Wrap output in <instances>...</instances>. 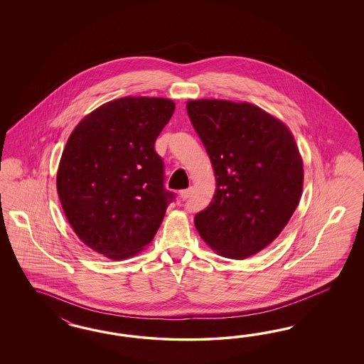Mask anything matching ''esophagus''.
Listing matches in <instances>:
<instances>
[{"mask_svg": "<svg viewBox=\"0 0 364 364\" xmlns=\"http://www.w3.org/2000/svg\"><path fill=\"white\" fill-rule=\"evenodd\" d=\"M191 193H192V188H188V189H183L181 192H180V198H183V200H187L189 196H191Z\"/></svg>", "mask_w": 364, "mask_h": 364, "instance_id": "esophagus-1", "label": "esophagus"}]
</instances>
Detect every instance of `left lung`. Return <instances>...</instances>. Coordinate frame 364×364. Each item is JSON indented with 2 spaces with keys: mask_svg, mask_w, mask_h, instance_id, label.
I'll list each match as a JSON object with an SVG mask.
<instances>
[{
  "mask_svg": "<svg viewBox=\"0 0 364 364\" xmlns=\"http://www.w3.org/2000/svg\"><path fill=\"white\" fill-rule=\"evenodd\" d=\"M188 116L216 177L210 205L195 216L204 242L242 260L275 240L298 207L303 161L292 133L265 110L227 100H192Z\"/></svg>",
  "mask_w": 364,
  "mask_h": 364,
  "instance_id": "obj_1",
  "label": "left lung"
}]
</instances>
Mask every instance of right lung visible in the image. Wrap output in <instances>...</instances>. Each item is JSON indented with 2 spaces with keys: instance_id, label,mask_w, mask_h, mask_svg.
<instances>
[{
  "instance_id": "add662e5",
  "label": "right lung",
  "mask_w": 364,
  "mask_h": 364,
  "mask_svg": "<svg viewBox=\"0 0 364 364\" xmlns=\"http://www.w3.org/2000/svg\"><path fill=\"white\" fill-rule=\"evenodd\" d=\"M173 112L172 100L128 96L89 113L69 136L57 192L73 231L93 251L122 260L152 242L175 198L154 151Z\"/></svg>"
}]
</instances>
